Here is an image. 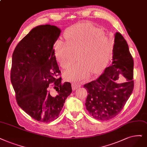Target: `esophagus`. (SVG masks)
<instances>
[{"mask_svg": "<svg viewBox=\"0 0 147 147\" xmlns=\"http://www.w3.org/2000/svg\"><path fill=\"white\" fill-rule=\"evenodd\" d=\"M80 86H81V85L79 84H74L72 85V88L73 90H77L78 88L80 87Z\"/></svg>", "mask_w": 147, "mask_h": 147, "instance_id": "obj_1", "label": "esophagus"}]
</instances>
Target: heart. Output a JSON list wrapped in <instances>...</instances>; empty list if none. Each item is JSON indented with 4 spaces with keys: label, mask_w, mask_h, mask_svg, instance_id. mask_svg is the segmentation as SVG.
Returning a JSON list of instances; mask_svg holds the SVG:
<instances>
[{
    "label": "heart",
    "mask_w": 147,
    "mask_h": 147,
    "mask_svg": "<svg viewBox=\"0 0 147 147\" xmlns=\"http://www.w3.org/2000/svg\"><path fill=\"white\" fill-rule=\"evenodd\" d=\"M66 43L57 40L54 53L63 68H67L74 61V53L78 51L79 62L68 69L64 75L67 80L75 84L88 79L104 68L109 59L113 40L96 27L85 24L74 26L65 34Z\"/></svg>",
    "instance_id": "b5f03b06"
}]
</instances>
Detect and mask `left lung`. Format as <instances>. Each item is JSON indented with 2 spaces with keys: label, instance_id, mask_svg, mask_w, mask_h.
<instances>
[{
  "label": "left lung",
  "instance_id": "left-lung-1",
  "mask_svg": "<svg viewBox=\"0 0 147 147\" xmlns=\"http://www.w3.org/2000/svg\"><path fill=\"white\" fill-rule=\"evenodd\" d=\"M134 62L125 39L120 32L115 34L112 63L96 80L86 84L85 106L90 115L100 121H108L121 112L134 87ZM122 75L126 82H115Z\"/></svg>",
  "mask_w": 147,
  "mask_h": 147
}]
</instances>
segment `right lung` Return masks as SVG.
<instances>
[{"label": "right lung", "mask_w": 147, "mask_h": 147, "mask_svg": "<svg viewBox=\"0 0 147 147\" xmlns=\"http://www.w3.org/2000/svg\"><path fill=\"white\" fill-rule=\"evenodd\" d=\"M61 32L54 25L35 27L19 42L12 56L11 82L18 104L41 122L56 119L72 92L69 82L61 83L53 49Z\"/></svg>", "instance_id": "right-lung-1"}]
</instances>
